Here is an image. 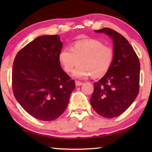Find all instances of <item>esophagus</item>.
Instances as JSON below:
<instances>
[{"instance_id":"34e87169","label":"esophagus","mask_w":152,"mask_h":152,"mask_svg":"<svg viewBox=\"0 0 152 152\" xmlns=\"http://www.w3.org/2000/svg\"><path fill=\"white\" fill-rule=\"evenodd\" d=\"M84 83L83 82H80V81H76V85L77 86H82V84H83Z\"/></svg>"}]
</instances>
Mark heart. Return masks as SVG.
Masks as SVG:
<instances>
[{
    "label": "heart",
    "instance_id": "1",
    "mask_svg": "<svg viewBox=\"0 0 152 152\" xmlns=\"http://www.w3.org/2000/svg\"><path fill=\"white\" fill-rule=\"evenodd\" d=\"M60 63L66 72H72L78 64L73 76L78 78H85L91 76L94 78L103 76L112 65L114 52L109 46L104 45L97 39L78 41L72 48H66L59 56Z\"/></svg>",
    "mask_w": 152,
    "mask_h": 152
}]
</instances>
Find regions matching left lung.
<instances>
[{"label":"left lung","mask_w":152,"mask_h":152,"mask_svg":"<svg viewBox=\"0 0 152 152\" xmlns=\"http://www.w3.org/2000/svg\"><path fill=\"white\" fill-rule=\"evenodd\" d=\"M112 38L114 59L107 73L94 83L91 104L98 114L113 118L124 113L135 101L140 90V60L128 41L109 28L95 30Z\"/></svg>","instance_id":"8db88e82"}]
</instances>
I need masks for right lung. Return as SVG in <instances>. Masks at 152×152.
<instances>
[{
  "label": "right lung",
  "instance_id": "right-lung-1",
  "mask_svg": "<svg viewBox=\"0 0 152 152\" xmlns=\"http://www.w3.org/2000/svg\"><path fill=\"white\" fill-rule=\"evenodd\" d=\"M63 44L58 35L38 37L17 53L12 72L14 96L30 115L53 121L68 104L75 82L60 66Z\"/></svg>",
  "mask_w": 152,
  "mask_h": 152
}]
</instances>
